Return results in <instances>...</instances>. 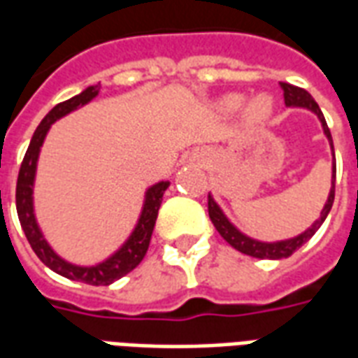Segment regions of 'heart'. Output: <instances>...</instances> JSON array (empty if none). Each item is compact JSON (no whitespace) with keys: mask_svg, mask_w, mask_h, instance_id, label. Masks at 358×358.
<instances>
[{"mask_svg":"<svg viewBox=\"0 0 358 358\" xmlns=\"http://www.w3.org/2000/svg\"><path fill=\"white\" fill-rule=\"evenodd\" d=\"M241 97L240 95H226L224 99H222V107L226 110H234L240 107ZM272 113V103L266 95H257L253 97L251 101L248 103V107H245V117L251 120V122H261L264 118H268V115Z\"/></svg>","mask_w":358,"mask_h":358,"instance_id":"1","label":"heart"}]
</instances>
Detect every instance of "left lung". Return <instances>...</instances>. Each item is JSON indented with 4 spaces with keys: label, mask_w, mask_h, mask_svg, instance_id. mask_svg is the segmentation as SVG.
Wrapping results in <instances>:
<instances>
[{
    "label": "left lung",
    "mask_w": 358,
    "mask_h": 358,
    "mask_svg": "<svg viewBox=\"0 0 358 358\" xmlns=\"http://www.w3.org/2000/svg\"><path fill=\"white\" fill-rule=\"evenodd\" d=\"M280 88L284 90V101L287 107H301V109H307L310 113H315L318 120H320V124H322V130L326 134V138L330 141V148H331V155H334V141H331V134L330 128L326 124V118H324L322 110L318 107V103L313 99V95L308 94L307 90L297 88V86H292V84H287V82H280ZM334 195H336V163L331 166V187H330V194H328V201L324 205V209L320 210V217L316 218L315 224L307 228L305 232L299 234V236H295V238H289V240H282V241H259L253 240V238H249L243 232H240L236 226L228 220L222 209L218 207V203L213 199V195L209 194V217L210 222L215 224V228L218 230V234L224 238L234 249H238L240 253L249 257H255V259H272V261H276V259H287L289 255H293L301 245H305L313 236L316 234V230L322 226V222L328 217V213H330L331 205H334Z\"/></svg>",
    "instance_id": "left-lung-1"
}]
</instances>
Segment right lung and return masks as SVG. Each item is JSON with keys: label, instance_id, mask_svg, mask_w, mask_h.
Masks as SVG:
<instances>
[{"label": "right lung", "instance_id": "1", "mask_svg": "<svg viewBox=\"0 0 358 358\" xmlns=\"http://www.w3.org/2000/svg\"><path fill=\"white\" fill-rule=\"evenodd\" d=\"M97 94H99V86H90L82 94L59 103L43 117L40 126L36 128L34 136L30 140V145L27 149V155H24L22 164H20L19 180H17V215H19L20 226L24 230V236H27L30 248L34 249L38 259L48 268L57 272L61 276L69 278V280H76V282H84V284L90 285H109L118 278L132 272L148 253L151 234H153L157 215H159V207L163 203V194L166 192V187L171 186V182H157L151 187H148L143 207H141V215L138 218V224L130 234V238L113 255L107 257L101 263L92 264V266L73 264L65 261L63 257H59L48 243V240L43 238L34 215V180L36 169H38V157H40V149H42L45 136L50 132L51 124L59 118L69 115V113L76 110L78 107H82V105L90 103Z\"/></svg>", "mask_w": 358, "mask_h": 358}]
</instances>
